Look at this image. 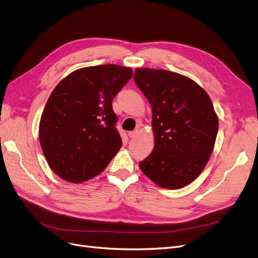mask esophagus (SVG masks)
Returning a JSON list of instances; mask_svg holds the SVG:
<instances>
[{
	"mask_svg": "<svg viewBox=\"0 0 258 258\" xmlns=\"http://www.w3.org/2000/svg\"><path fill=\"white\" fill-rule=\"evenodd\" d=\"M128 136H130V138H136L137 136H138V131H133V132H130L128 133Z\"/></svg>",
	"mask_w": 258,
	"mask_h": 258,
	"instance_id": "obj_1",
	"label": "esophagus"
}]
</instances>
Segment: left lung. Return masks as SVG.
<instances>
[{
    "label": "left lung",
    "instance_id": "left-lung-1",
    "mask_svg": "<svg viewBox=\"0 0 258 258\" xmlns=\"http://www.w3.org/2000/svg\"><path fill=\"white\" fill-rule=\"evenodd\" d=\"M134 80L152 108L154 148L139 163L157 186L179 189L201 174L213 152L218 116L207 92L185 75L137 68Z\"/></svg>",
    "mask_w": 258,
    "mask_h": 258
}]
</instances>
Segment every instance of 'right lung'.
Here are the masks:
<instances>
[{
	"label": "right lung",
	"instance_id": "1",
	"mask_svg": "<svg viewBox=\"0 0 258 258\" xmlns=\"http://www.w3.org/2000/svg\"><path fill=\"white\" fill-rule=\"evenodd\" d=\"M133 76L118 64L85 67L67 75L52 91L39 123L47 165L70 183L99 175L122 146L111 101Z\"/></svg>",
	"mask_w": 258,
	"mask_h": 258
}]
</instances>
